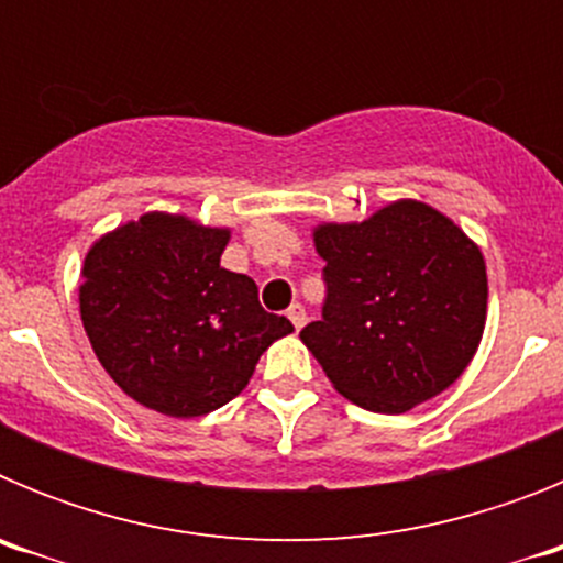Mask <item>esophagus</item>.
<instances>
[{
  "label": "esophagus",
  "mask_w": 563,
  "mask_h": 563,
  "mask_svg": "<svg viewBox=\"0 0 563 563\" xmlns=\"http://www.w3.org/2000/svg\"><path fill=\"white\" fill-rule=\"evenodd\" d=\"M287 318H290L296 330H301V327L307 324V310L301 305H292L290 310H287Z\"/></svg>",
  "instance_id": "esophagus-1"
}]
</instances>
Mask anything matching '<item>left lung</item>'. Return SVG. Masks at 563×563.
<instances>
[{
	"label": "left lung",
	"instance_id": "1",
	"mask_svg": "<svg viewBox=\"0 0 563 563\" xmlns=\"http://www.w3.org/2000/svg\"><path fill=\"white\" fill-rule=\"evenodd\" d=\"M327 301L301 341L346 400L402 415L445 391L474 357L487 312L479 247L426 202L318 225Z\"/></svg>",
	"mask_w": 563,
	"mask_h": 563
}]
</instances>
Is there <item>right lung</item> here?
Returning a JSON list of instances; mask_svg holds the SVG:
<instances>
[{
    "instance_id": "1",
    "label": "right lung",
    "mask_w": 563,
    "mask_h": 563,
    "mask_svg": "<svg viewBox=\"0 0 563 563\" xmlns=\"http://www.w3.org/2000/svg\"><path fill=\"white\" fill-rule=\"evenodd\" d=\"M231 233L143 213L89 247L81 321L98 361L132 400L202 417L245 389L262 352L292 332L258 305L256 282L220 267Z\"/></svg>"
}]
</instances>
